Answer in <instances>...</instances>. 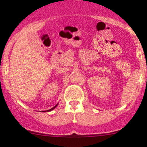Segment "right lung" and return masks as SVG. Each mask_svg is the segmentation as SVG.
Segmentation results:
<instances>
[{
  "label": "right lung",
  "mask_w": 147,
  "mask_h": 147,
  "mask_svg": "<svg viewBox=\"0 0 147 147\" xmlns=\"http://www.w3.org/2000/svg\"><path fill=\"white\" fill-rule=\"evenodd\" d=\"M57 105H56V106H55V107H53V108H51V109H49V110H46V111H43V112H50V111H51V110H53V109H55V108H56V107H57Z\"/></svg>",
  "instance_id": "1"
}]
</instances>
